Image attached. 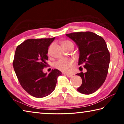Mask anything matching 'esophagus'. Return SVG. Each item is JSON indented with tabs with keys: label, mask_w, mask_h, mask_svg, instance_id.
Returning <instances> with one entry per match:
<instances>
[{
	"label": "esophagus",
	"mask_w": 124,
	"mask_h": 124,
	"mask_svg": "<svg viewBox=\"0 0 124 124\" xmlns=\"http://www.w3.org/2000/svg\"><path fill=\"white\" fill-rule=\"evenodd\" d=\"M66 75H67V77H68V78H71V77H72V76H73L72 75L70 74H66Z\"/></svg>",
	"instance_id": "esophagus-1"
}]
</instances>
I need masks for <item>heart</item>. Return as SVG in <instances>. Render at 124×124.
Here are the masks:
<instances>
[{
	"label": "heart",
	"mask_w": 124,
	"mask_h": 124,
	"mask_svg": "<svg viewBox=\"0 0 124 124\" xmlns=\"http://www.w3.org/2000/svg\"><path fill=\"white\" fill-rule=\"evenodd\" d=\"M70 43H72L70 41L65 40L62 43V45L63 47ZM51 47L52 45H50L49 49H48V54H50ZM73 64H74V61L70 58H60L57 61L54 63V67L56 69L62 71V72H68L70 70V69L73 67Z\"/></svg>",
	"instance_id": "b5f03b06"
}]
</instances>
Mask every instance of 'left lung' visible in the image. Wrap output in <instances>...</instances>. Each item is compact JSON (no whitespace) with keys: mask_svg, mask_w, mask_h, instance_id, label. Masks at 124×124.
Returning <instances> with one entry per match:
<instances>
[{"mask_svg":"<svg viewBox=\"0 0 124 124\" xmlns=\"http://www.w3.org/2000/svg\"><path fill=\"white\" fill-rule=\"evenodd\" d=\"M75 42L79 50L78 65L83 64L85 73L77 74L82 79V84L77 90L85 95L99 89L106 80L110 62V54L102 37L91 32L66 34Z\"/></svg>","mask_w":124,"mask_h":124,"instance_id":"obj_1","label":"left lung"}]
</instances>
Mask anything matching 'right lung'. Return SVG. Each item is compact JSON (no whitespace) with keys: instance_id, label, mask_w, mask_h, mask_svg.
<instances>
[{"instance_id":"1","label":"right lung","mask_w":124,"mask_h":124,"mask_svg":"<svg viewBox=\"0 0 124 124\" xmlns=\"http://www.w3.org/2000/svg\"><path fill=\"white\" fill-rule=\"evenodd\" d=\"M54 38L27 39L16 49L14 70L23 89L33 97L42 98L50 95L62 74L56 69L47 75L43 72L47 67L48 47Z\"/></svg>"}]
</instances>
